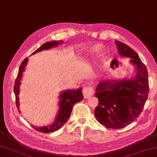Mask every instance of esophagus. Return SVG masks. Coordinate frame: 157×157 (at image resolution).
I'll return each instance as SVG.
<instances>
[{"label":"esophagus","mask_w":157,"mask_h":157,"mask_svg":"<svg viewBox=\"0 0 157 157\" xmlns=\"http://www.w3.org/2000/svg\"><path fill=\"white\" fill-rule=\"evenodd\" d=\"M94 94V90L91 86H86L83 89V95L85 98H88Z\"/></svg>","instance_id":"obj_1"}]
</instances>
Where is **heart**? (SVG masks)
Wrapping results in <instances>:
<instances>
[{"label":"heart","instance_id":"heart-1","mask_svg":"<svg viewBox=\"0 0 157 157\" xmlns=\"http://www.w3.org/2000/svg\"><path fill=\"white\" fill-rule=\"evenodd\" d=\"M103 47H104V46H103V45L101 44H93L90 46V55H97L102 51ZM106 59V56L105 55H103L101 60L102 63H105Z\"/></svg>","mask_w":157,"mask_h":157}]
</instances>
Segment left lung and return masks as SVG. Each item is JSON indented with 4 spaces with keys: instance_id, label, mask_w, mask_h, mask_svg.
<instances>
[{
    "instance_id": "left-lung-1",
    "label": "left lung",
    "mask_w": 157,
    "mask_h": 157,
    "mask_svg": "<svg viewBox=\"0 0 157 157\" xmlns=\"http://www.w3.org/2000/svg\"><path fill=\"white\" fill-rule=\"evenodd\" d=\"M119 55L130 59L134 75L130 78L106 79L98 83L95 93L98 104L94 110L98 121L113 129H121L135 121L148 98V71L138 55L129 46L115 41ZM113 61L111 67H113Z\"/></svg>"
}]
</instances>
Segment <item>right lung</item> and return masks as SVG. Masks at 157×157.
<instances>
[{"label": "right lung", "instance_id": "1", "mask_svg": "<svg viewBox=\"0 0 157 157\" xmlns=\"http://www.w3.org/2000/svg\"><path fill=\"white\" fill-rule=\"evenodd\" d=\"M62 42V40L46 42L44 44H42L40 47L38 48L36 51L33 52L32 55H34L35 53H37L38 52H41L43 50H48L51 48L52 47H56V46H57L59 44H61ZM28 61V58H25L21 63V65L19 67L18 75L16 78L14 86V92L16 98V105L19 113V87L20 85H21V80L22 79L23 73L24 72L25 67L26 65H27ZM83 98H84V96H83L82 94V88H79L76 90H67L63 91L59 95V107L58 113L56 117L55 121L53 122L51 125L47 126L36 127L32 125L33 127V128L42 133H49L57 131V130L61 128L66 123V121H67L69 116L71 115L73 105H74L75 103L82 101Z\"/></svg>", "mask_w": 157, "mask_h": 157}]
</instances>
